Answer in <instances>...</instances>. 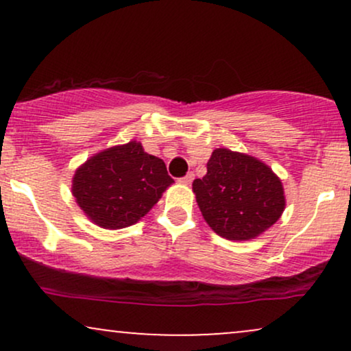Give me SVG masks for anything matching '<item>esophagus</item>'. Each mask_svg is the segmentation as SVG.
I'll return each mask as SVG.
<instances>
[{"mask_svg": "<svg viewBox=\"0 0 351 351\" xmlns=\"http://www.w3.org/2000/svg\"><path fill=\"white\" fill-rule=\"evenodd\" d=\"M193 180H195V175L193 173H188V175H184L183 178H180V183H184V184H191Z\"/></svg>", "mask_w": 351, "mask_h": 351, "instance_id": "34e87169", "label": "esophagus"}]
</instances>
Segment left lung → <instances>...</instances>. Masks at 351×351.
<instances>
[{
  "mask_svg": "<svg viewBox=\"0 0 351 351\" xmlns=\"http://www.w3.org/2000/svg\"><path fill=\"white\" fill-rule=\"evenodd\" d=\"M203 178L193 191L213 231L231 241L254 239L279 219L285 208L284 188L271 168L228 148L213 152Z\"/></svg>",
  "mask_w": 351,
  "mask_h": 351,
  "instance_id": "left-lung-1",
  "label": "left lung"
}]
</instances>
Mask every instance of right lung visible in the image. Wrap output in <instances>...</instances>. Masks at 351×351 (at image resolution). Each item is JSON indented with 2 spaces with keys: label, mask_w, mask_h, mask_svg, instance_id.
Masks as SVG:
<instances>
[{
  "label": "right lung",
  "mask_w": 351,
  "mask_h": 351,
  "mask_svg": "<svg viewBox=\"0 0 351 351\" xmlns=\"http://www.w3.org/2000/svg\"><path fill=\"white\" fill-rule=\"evenodd\" d=\"M171 183L162 158L128 142L87 160L75 171L72 195L100 228L122 229L142 219Z\"/></svg>",
  "instance_id": "obj_1"
}]
</instances>
